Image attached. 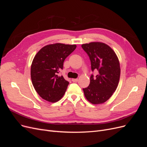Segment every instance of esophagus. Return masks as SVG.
I'll use <instances>...</instances> for the list:
<instances>
[{"label": "esophagus", "mask_w": 147, "mask_h": 147, "mask_svg": "<svg viewBox=\"0 0 147 147\" xmlns=\"http://www.w3.org/2000/svg\"><path fill=\"white\" fill-rule=\"evenodd\" d=\"M78 78H72V81L73 82H78Z\"/></svg>", "instance_id": "obj_1"}]
</instances>
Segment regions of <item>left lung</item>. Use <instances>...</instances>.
Instances as JSON below:
<instances>
[{
    "instance_id": "left-lung-1",
    "label": "left lung",
    "mask_w": 147,
    "mask_h": 147,
    "mask_svg": "<svg viewBox=\"0 0 147 147\" xmlns=\"http://www.w3.org/2000/svg\"><path fill=\"white\" fill-rule=\"evenodd\" d=\"M82 47L90 57L92 71H98L96 77L91 75L90 85L83 89L84 96L91 104H102L110 99L118 85L121 72L118 58L104 43L91 42Z\"/></svg>"
}]
</instances>
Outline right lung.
Segmentation results:
<instances>
[{
  "mask_svg": "<svg viewBox=\"0 0 147 147\" xmlns=\"http://www.w3.org/2000/svg\"><path fill=\"white\" fill-rule=\"evenodd\" d=\"M76 47V45L50 44L40 49L35 56L30 68L31 80L42 99L56 102L63 97L69 83L58 74L63 69L65 59Z\"/></svg>",
  "mask_w": 147,
  "mask_h": 147,
  "instance_id": "add662e5",
  "label": "right lung"
}]
</instances>
